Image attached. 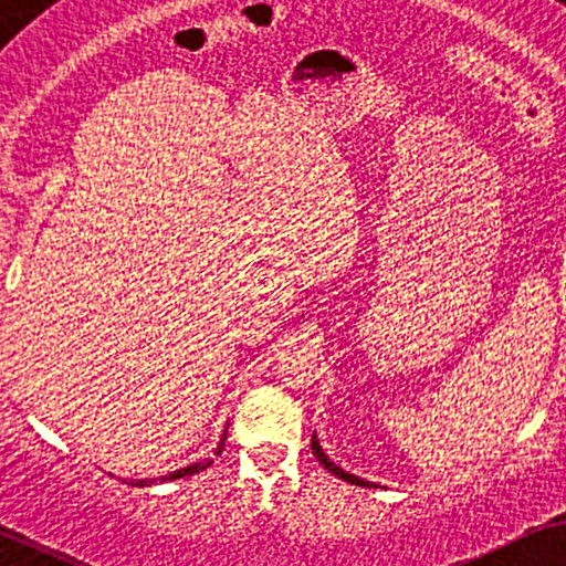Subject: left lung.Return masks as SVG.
<instances>
[{"mask_svg": "<svg viewBox=\"0 0 566 566\" xmlns=\"http://www.w3.org/2000/svg\"><path fill=\"white\" fill-rule=\"evenodd\" d=\"M311 448H313V455L318 458L323 469H328L331 473H334L336 479H342V481H346V484H354V486H378V484H373V481H365V479L354 476V473L344 471L342 465H336L334 461H331V458H328L326 453H323V448H321V442H318V437H315V432H313V442H311Z\"/></svg>", "mask_w": 566, "mask_h": 566, "instance_id": "1", "label": "left lung"}]
</instances>
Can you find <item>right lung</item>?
<instances>
[{"mask_svg": "<svg viewBox=\"0 0 566 566\" xmlns=\"http://www.w3.org/2000/svg\"><path fill=\"white\" fill-rule=\"evenodd\" d=\"M224 440H228V429H224L222 437H220V442H217L214 455H220V453H222ZM207 465H212V461H209V458H205V461H196V463H191V465H186V469H178V471H172V473H165V476H155V479H120V481H126V484H132V486H153V484H163V481H172V479L193 476V473L205 471Z\"/></svg>", "mask_w": 566, "mask_h": 566, "instance_id": "add662e5", "label": "right lung"}]
</instances>
